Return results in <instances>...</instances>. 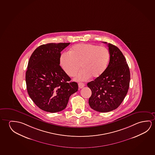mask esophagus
Masks as SVG:
<instances>
[{
  "instance_id": "34e87169",
  "label": "esophagus",
  "mask_w": 155,
  "mask_h": 155,
  "mask_svg": "<svg viewBox=\"0 0 155 155\" xmlns=\"http://www.w3.org/2000/svg\"><path fill=\"white\" fill-rule=\"evenodd\" d=\"M84 86H85V84L84 83H79L78 84V87L79 88H83Z\"/></svg>"
}]
</instances>
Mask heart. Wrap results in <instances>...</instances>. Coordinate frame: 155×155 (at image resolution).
<instances>
[{"label": "heart", "instance_id": "1", "mask_svg": "<svg viewBox=\"0 0 155 155\" xmlns=\"http://www.w3.org/2000/svg\"><path fill=\"white\" fill-rule=\"evenodd\" d=\"M110 52L107 48L92 44H78L74 45L69 54H62L60 64L65 72L74 76L81 65L82 69L75 77L77 81H85L92 76L97 78L107 69L110 61Z\"/></svg>", "mask_w": 155, "mask_h": 155}]
</instances>
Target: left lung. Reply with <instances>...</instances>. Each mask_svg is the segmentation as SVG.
Here are the masks:
<instances>
[{
  "label": "left lung",
  "mask_w": 155,
  "mask_h": 155,
  "mask_svg": "<svg viewBox=\"0 0 155 155\" xmlns=\"http://www.w3.org/2000/svg\"><path fill=\"white\" fill-rule=\"evenodd\" d=\"M107 45L110 58L107 69L101 76L87 85L92 91L88 100L90 106L102 113L115 110L121 105L128 92L130 79L123 54L115 45L110 43Z\"/></svg>",
  "instance_id": "left-lung-1"
}]
</instances>
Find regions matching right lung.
Segmentation results:
<instances>
[{
	"instance_id": "1",
	"label": "right lung",
	"mask_w": 155,
	"mask_h": 155,
	"mask_svg": "<svg viewBox=\"0 0 155 155\" xmlns=\"http://www.w3.org/2000/svg\"><path fill=\"white\" fill-rule=\"evenodd\" d=\"M70 43L40 45L29 60L26 73L27 90L38 108L50 113L62 111L69 98L78 89L60 65L61 52Z\"/></svg>"
}]
</instances>
